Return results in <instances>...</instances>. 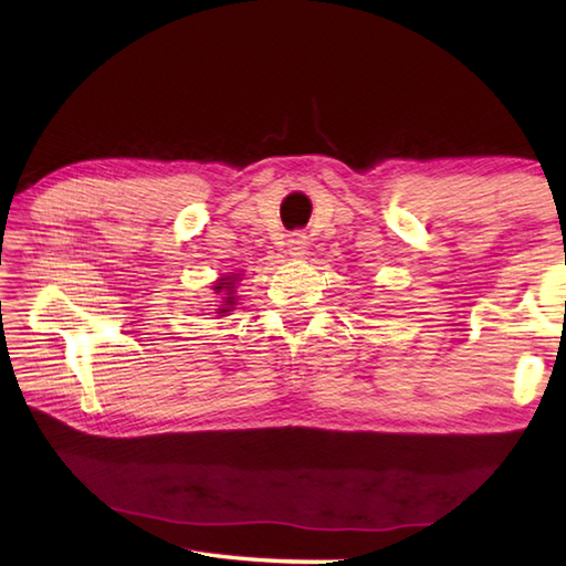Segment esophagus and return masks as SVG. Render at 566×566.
I'll list each match as a JSON object with an SVG mask.
<instances>
[{
  "label": "esophagus",
  "instance_id": "esophagus-1",
  "mask_svg": "<svg viewBox=\"0 0 566 566\" xmlns=\"http://www.w3.org/2000/svg\"><path fill=\"white\" fill-rule=\"evenodd\" d=\"M286 252L294 260H304L308 255V238L304 233H292V238L286 240Z\"/></svg>",
  "mask_w": 566,
  "mask_h": 566
}]
</instances>
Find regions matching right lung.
Listing matches in <instances>:
<instances>
[{
    "instance_id": "right-lung-1",
    "label": "right lung",
    "mask_w": 566,
    "mask_h": 566,
    "mask_svg": "<svg viewBox=\"0 0 566 566\" xmlns=\"http://www.w3.org/2000/svg\"><path fill=\"white\" fill-rule=\"evenodd\" d=\"M243 280V274H240V270L238 272H226V274H221L219 280L213 282V294H219V298H221V304L213 308V314H219V316H228V311H233L235 308V304H238V296H235V290H238V282Z\"/></svg>"
}]
</instances>
